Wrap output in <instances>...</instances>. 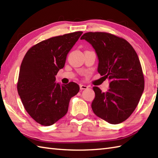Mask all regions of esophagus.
Instances as JSON below:
<instances>
[{
  "mask_svg": "<svg viewBox=\"0 0 158 158\" xmlns=\"http://www.w3.org/2000/svg\"><path fill=\"white\" fill-rule=\"evenodd\" d=\"M88 88V87L85 85H82V84L80 85V89L83 90V89H86Z\"/></svg>",
  "mask_w": 158,
  "mask_h": 158,
  "instance_id": "esophagus-1",
  "label": "esophagus"
}]
</instances>
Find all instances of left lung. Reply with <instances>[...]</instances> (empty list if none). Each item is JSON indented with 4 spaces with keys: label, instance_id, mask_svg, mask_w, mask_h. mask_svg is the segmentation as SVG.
<instances>
[{
    "label": "left lung",
    "instance_id": "obj_1",
    "mask_svg": "<svg viewBox=\"0 0 158 158\" xmlns=\"http://www.w3.org/2000/svg\"><path fill=\"white\" fill-rule=\"evenodd\" d=\"M81 39H85L95 49L98 72L110 81L106 92L98 87L93 88L94 113L109 123L124 122L135 110L145 88L138 55L126 40L110 33L89 32Z\"/></svg>",
    "mask_w": 158,
    "mask_h": 158
}]
</instances>
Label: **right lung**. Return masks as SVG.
I'll list each match as a JSON object with an SVG mask.
<instances>
[{
  "label": "right lung",
  "instance_id": "1",
  "mask_svg": "<svg viewBox=\"0 0 158 158\" xmlns=\"http://www.w3.org/2000/svg\"><path fill=\"white\" fill-rule=\"evenodd\" d=\"M82 33L75 32L40 42L28 50L22 60L18 94L26 111L41 125L51 126L64 116L70 98L79 91L76 83L60 85L55 81L67 54Z\"/></svg>",
  "mask_w": 158,
  "mask_h": 158
}]
</instances>
